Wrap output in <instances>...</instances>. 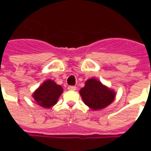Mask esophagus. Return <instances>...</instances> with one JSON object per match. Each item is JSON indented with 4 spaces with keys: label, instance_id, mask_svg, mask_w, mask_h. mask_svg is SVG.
Returning a JSON list of instances; mask_svg holds the SVG:
<instances>
[{
    "label": "esophagus",
    "instance_id": "34e87169",
    "mask_svg": "<svg viewBox=\"0 0 151 151\" xmlns=\"http://www.w3.org/2000/svg\"><path fill=\"white\" fill-rule=\"evenodd\" d=\"M76 89H77V87L75 86H68V90H69V91H76Z\"/></svg>",
    "mask_w": 151,
    "mask_h": 151
}]
</instances>
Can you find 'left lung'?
<instances>
[{
    "label": "left lung",
    "mask_w": 151,
    "mask_h": 151,
    "mask_svg": "<svg viewBox=\"0 0 151 151\" xmlns=\"http://www.w3.org/2000/svg\"><path fill=\"white\" fill-rule=\"evenodd\" d=\"M84 104L92 110H100L114 101L116 93L95 78L88 79L80 90Z\"/></svg>",
    "instance_id": "left-lung-1"
}]
</instances>
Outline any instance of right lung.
<instances>
[{
	"label": "right lung",
	"instance_id": "right-lung-1",
	"mask_svg": "<svg viewBox=\"0 0 151 151\" xmlns=\"http://www.w3.org/2000/svg\"><path fill=\"white\" fill-rule=\"evenodd\" d=\"M61 86L57 85L52 80H47L33 93V98L36 104L44 108H50L58 101L60 95L62 94Z\"/></svg>",
	"mask_w": 151,
	"mask_h": 151
}]
</instances>
